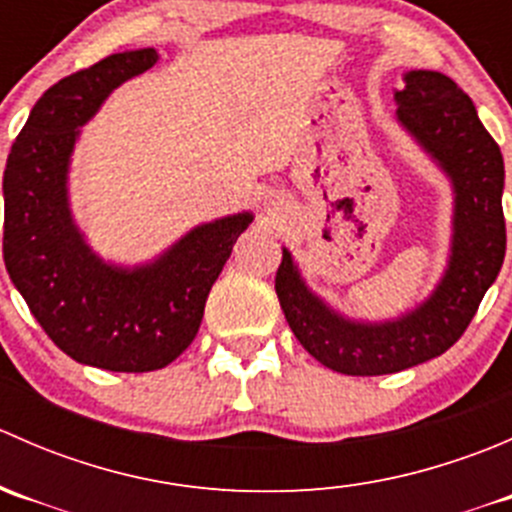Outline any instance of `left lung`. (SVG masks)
I'll return each mask as SVG.
<instances>
[{
    "mask_svg": "<svg viewBox=\"0 0 512 512\" xmlns=\"http://www.w3.org/2000/svg\"><path fill=\"white\" fill-rule=\"evenodd\" d=\"M401 126L446 170L456 193L446 275L431 297L391 322H354L329 309L282 250L275 289L294 337L327 369L347 376L396 374L441 356L461 339L505 257L503 183L498 143L473 101L438 71H409L396 91Z\"/></svg>",
    "mask_w": 512,
    "mask_h": 512,
    "instance_id": "left-lung-1",
    "label": "left lung"
}]
</instances>
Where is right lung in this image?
<instances>
[{
  "instance_id": "right-lung-1",
  "label": "right lung",
  "mask_w": 512,
  "mask_h": 512,
  "mask_svg": "<svg viewBox=\"0 0 512 512\" xmlns=\"http://www.w3.org/2000/svg\"><path fill=\"white\" fill-rule=\"evenodd\" d=\"M158 61L156 49L111 54L36 101L4 170V265L51 342L79 364L156 371L198 334L205 299L237 237V213L198 225L151 265H106L74 225L66 173L79 126L106 96Z\"/></svg>"
}]
</instances>
